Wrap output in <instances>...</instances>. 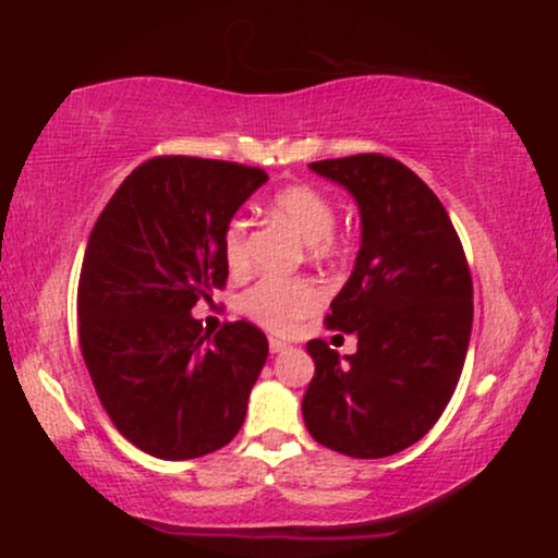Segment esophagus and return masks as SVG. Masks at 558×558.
I'll use <instances>...</instances> for the list:
<instances>
[{
    "label": "esophagus",
    "instance_id": "esophagus-1",
    "mask_svg": "<svg viewBox=\"0 0 558 558\" xmlns=\"http://www.w3.org/2000/svg\"><path fill=\"white\" fill-rule=\"evenodd\" d=\"M288 343L280 341V338H270V351L272 354H280V351H286Z\"/></svg>",
    "mask_w": 558,
    "mask_h": 558
}]
</instances>
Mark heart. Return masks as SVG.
I'll list each match as a JSON object with an SVG mask.
<instances>
[{
  "mask_svg": "<svg viewBox=\"0 0 558 558\" xmlns=\"http://www.w3.org/2000/svg\"><path fill=\"white\" fill-rule=\"evenodd\" d=\"M272 213L306 241V252L312 257L325 259L338 252V243L332 239L336 207L323 191L312 189V185H291V189L280 191L272 198ZM222 248H226L230 270L246 267V222H230L226 239H222ZM323 299V286L312 278H265L246 293L243 310L265 328L286 332L299 319L310 317L312 312L319 310Z\"/></svg>",
  "mask_w": 558,
  "mask_h": 558,
  "instance_id": "b5f03b06",
  "label": "heart"
}]
</instances>
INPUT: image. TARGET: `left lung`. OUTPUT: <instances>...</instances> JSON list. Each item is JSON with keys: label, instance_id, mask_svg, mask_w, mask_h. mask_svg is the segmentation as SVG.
Wrapping results in <instances>:
<instances>
[{"label": "left lung", "instance_id": "left-lung-1", "mask_svg": "<svg viewBox=\"0 0 558 558\" xmlns=\"http://www.w3.org/2000/svg\"><path fill=\"white\" fill-rule=\"evenodd\" d=\"M360 207L354 270L325 323L354 332V354L306 343L315 377L301 401L317 444L354 459L399 453L444 414L472 332V278L446 207L383 155L312 162Z\"/></svg>", "mask_w": 558, "mask_h": 558}]
</instances>
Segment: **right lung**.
Masks as SVG:
<instances>
[{"instance_id": "add662e5", "label": "right lung", "mask_w": 558, "mask_h": 558, "mask_svg": "<svg viewBox=\"0 0 558 558\" xmlns=\"http://www.w3.org/2000/svg\"><path fill=\"white\" fill-rule=\"evenodd\" d=\"M265 170L155 157L114 191L88 235L81 351L101 407L141 451L183 462L228 446L267 362L252 323L209 336L191 315L228 280L222 239Z\"/></svg>"}]
</instances>
